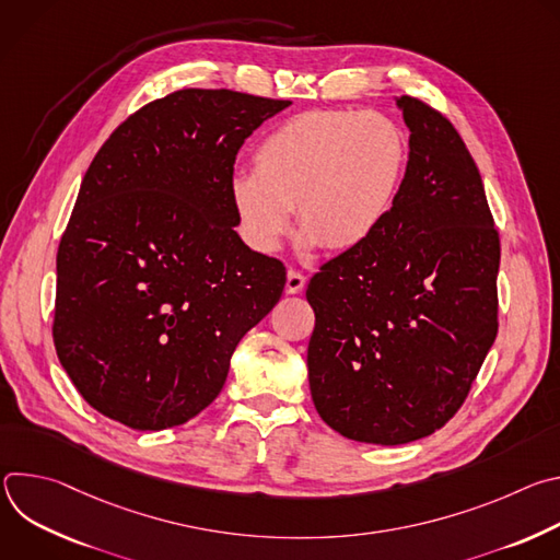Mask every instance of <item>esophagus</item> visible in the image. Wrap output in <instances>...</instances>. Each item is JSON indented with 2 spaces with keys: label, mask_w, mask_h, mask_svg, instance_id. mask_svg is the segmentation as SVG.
Here are the masks:
<instances>
[{
  "label": "esophagus",
  "mask_w": 560,
  "mask_h": 560,
  "mask_svg": "<svg viewBox=\"0 0 560 560\" xmlns=\"http://www.w3.org/2000/svg\"><path fill=\"white\" fill-rule=\"evenodd\" d=\"M305 285V277L299 270H288L285 275V292L288 294H299Z\"/></svg>",
  "instance_id": "obj_1"
}]
</instances>
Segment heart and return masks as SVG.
<instances>
[{"instance_id":"1","label":"heart","mask_w":560,"mask_h":560,"mask_svg":"<svg viewBox=\"0 0 560 560\" xmlns=\"http://www.w3.org/2000/svg\"><path fill=\"white\" fill-rule=\"evenodd\" d=\"M406 137L378 113L307 110L275 128L232 179V203L250 242L279 248L292 210L316 248L363 246L387 217L406 171Z\"/></svg>"}]
</instances>
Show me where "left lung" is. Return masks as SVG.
<instances>
[{
	"mask_svg": "<svg viewBox=\"0 0 560 560\" xmlns=\"http://www.w3.org/2000/svg\"><path fill=\"white\" fill-rule=\"evenodd\" d=\"M406 177L378 230L307 283L314 408L341 436L404 445L465 404L499 332L501 238L452 121L417 97Z\"/></svg>",
	"mask_w": 560,
	"mask_h": 560,
	"instance_id": "8db88e82",
	"label": "left lung"
}]
</instances>
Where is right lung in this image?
<instances>
[{"label":"right lung","mask_w":560,"mask_h":560,"mask_svg":"<svg viewBox=\"0 0 560 560\" xmlns=\"http://www.w3.org/2000/svg\"><path fill=\"white\" fill-rule=\"evenodd\" d=\"M288 100L184 89L119 124L57 250L52 341L72 385L132 430L186 423L219 396L285 266L234 232L236 152Z\"/></svg>","instance_id":"1"}]
</instances>
